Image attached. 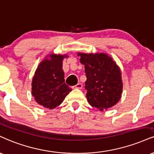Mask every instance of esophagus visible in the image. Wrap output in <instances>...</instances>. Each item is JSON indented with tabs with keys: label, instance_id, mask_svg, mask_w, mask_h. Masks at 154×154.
Wrapping results in <instances>:
<instances>
[{
	"label": "esophagus",
	"instance_id": "obj_1",
	"mask_svg": "<svg viewBox=\"0 0 154 154\" xmlns=\"http://www.w3.org/2000/svg\"><path fill=\"white\" fill-rule=\"evenodd\" d=\"M74 88L75 89H82V83H78V84H77L76 85L74 86Z\"/></svg>",
	"mask_w": 154,
	"mask_h": 154
}]
</instances>
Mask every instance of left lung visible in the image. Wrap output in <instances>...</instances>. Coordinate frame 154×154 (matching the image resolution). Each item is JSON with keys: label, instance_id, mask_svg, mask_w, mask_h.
Masks as SVG:
<instances>
[{"label": "left lung", "instance_id": "8db88e82", "mask_svg": "<svg viewBox=\"0 0 154 154\" xmlns=\"http://www.w3.org/2000/svg\"><path fill=\"white\" fill-rule=\"evenodd\" d=\"M85 65L86 97L91 106L107 110L118 103L123 92L121 72L116 63L104 53H78Z\"/></svg>", "mask_w": 154, "mask_h": 154}]
</instances>
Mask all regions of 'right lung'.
<instances>
[{
    "instance_id": "1",
    "label": "right lung",
    "mask_w": 154,
    "mask_h": 154,
    "mask_svg": "<svg viewBox=\"0 0 154 154\" xmlns=\"http://www.w3.org/2000/svg\"><path fill=\"white\" fill-rule=\"evenodd\" d=\"M66 55L49 54L40 63L31 82V94L37 103L51 110L62 103L72 89L64 82L62 62Z\"/></svg>"
}]
</instances>
